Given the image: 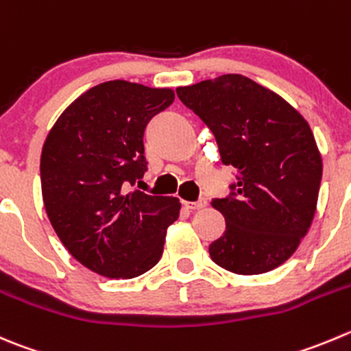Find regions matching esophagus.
<instances>
[{
	"label": "esophagus",
	"instance_id": "1",
	"mask_svg": "<svg viewBox=\"0 0 351 351\" xmlns=\"http://www.w3.org/2000/svg\"><path fill=\"white\" fill-rule=\"evenodd\" d=\"M183 206H185L186 209H190V210L204 209V207L207 206V200L206 199H199V200H195V202H190V200H185V202H183Z\"/></svg>",
	"mask_w": 351,
	"mask_h": 351
}]
</instances>
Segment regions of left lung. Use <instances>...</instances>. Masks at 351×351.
I'll list each match as a JSON object with an SVG mask.
<instances>
[{
  "instance_id": "8db88e82",
  "label": "left lung",
  "mask_w": 351,
  "mask_h": 351,
  "mask_svg": "<svg viewBox=\"0 0 351 351\" xmlns=\"http://www.w3.org/2000/svg\"><path fill=\"white\" fill-rule=\"evenodd\" d=\"M209 127L221 162L238 171L230 195L213 199L226 221L210 258L234 274H262L293 255L317 207L322 159L293 106L243 75L176 89Z\"/></svg>"
}]
</instances>
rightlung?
<instances>
[{"instance_id":"1","label":"right lung","mask_w":351,"mask_h":351,"mask_svg":"<svg viewBox=\"0 0 351 351\" xmlns=\"http://www.w3.org/2000/svg\"><path fill=\"white\" fill-rule=\"evenodd\" d=\"M173 101L171 89L104 82L77 97L44 142L47 217L64 248L101 276L130 280L152 269L178 219L176 197L128 192L147 171L145 127Z\"/></svg>"}]
</instances>
